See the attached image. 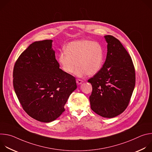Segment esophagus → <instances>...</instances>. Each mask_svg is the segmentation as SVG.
<instances>
[{
  "label": "esophagus",
  "mask_w": 152,
  "mask_h": 152,
  "mask_svg": "<svg viewBox=\"0 0 152 152\" xmlns=\"http://www.w3.org/2000/svg\"><path fill=\"white\" fill-rule=\"evenodd\" d=\"M82 82H83V81H82L81 79H76V83H77L78 85H79V84L82 83Z\"/></svg>",
  "instance_id": "34e87169"
}]
</instances>
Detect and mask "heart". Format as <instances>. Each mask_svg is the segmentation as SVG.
<instances>
[{"label": "heart", "instance_id": "heart-1", "mask_svg": "<svg viewBox=\"0 0 152 152\" xmlns=\"http://www.w3.org/2000/svg\"><path fill=\"white\" fill-rule=\"evenodd\" d=\"M103 48L99 42L82 39L70 42L58 55V61L61 69L67 74L73 73L76 63L75 75L83 77L94 75L102 67Z\"/></svg>", "mask_w": 152, "mask_h": 152}]
</instances>
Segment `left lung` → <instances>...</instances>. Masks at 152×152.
<instances>
[{"label": "left lung", "mask_w": 152, "mask_h": 152, "mask_svg": "<svg viewBox=\"0 0 152 152\" xmlns=\"http://www.w3.org/2000/svg\"><path fill=\"white\" fill-rule=\"evenodd\" d=\"M107 52L103 67L88 80L92 85L91 110L105 118L123 113L131 100L135 85L132 58L120 41L112 35L104 36Z\"/></svg>", "instance_id": "obj_1"}]
</instances>
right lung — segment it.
Listing matches in <instances>:
<instances>
[{
  "instance_id": "add662e5",
  "label": "right lung",
  "mask_w": 152,
  "mask_h": 152,
  "mask_svg": "<svg viewBox=\"0 0 152 152\" xmlns=\"http://www.w3.org/2000/svg\"><path fill=\"white\" fill-rule=\"evenodd\" d=\"M51 39L35 41L19 56L13 70V86L24 111L49 123L65 111L64 104L77 88L76 78L59 69Z\"/></svg>"
}]
</instances>
